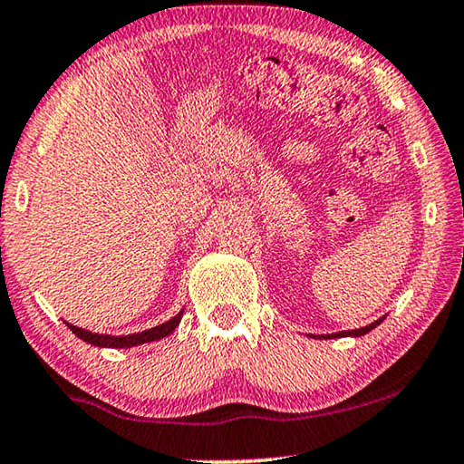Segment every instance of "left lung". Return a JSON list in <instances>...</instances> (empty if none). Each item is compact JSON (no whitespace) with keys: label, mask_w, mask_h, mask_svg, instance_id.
<instances>
[{"label":"left lung","mask_w":464,"mask_h":464,"mask_svg":"<svg viewBox=\"0 0 464 464\" xmlns=\"http://www.w3.org/2000/svg\"><path fill=\"white\" fill-rule=\"evenodd\" d=\"M382 320H384V318H380V320H376V322H372V324H370V326H365V328H357V330H344V333L326 334V336H322V338H338V336H363V334L370 333V330L376 328Z\"/></svg>","instance_id":"left-lung-1"}]
</instances>
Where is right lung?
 <instances>
[{
	"instance_id": "1",
	"label": "right lung",
	"mask_w": 464,
	"mask_h": 464,
	"mask_svg": "<svg viewBox=\"0 0 464 464\" xmlns=\"http://www.w3.org/2000/svg\"><path fill=\"white\" fill-rule=\"evenodd\" d=\"M181 315L183 312H179L175 318L167 320L165 324H159L150 330H144V333H138V334H126V336H111V334H97V333H91V330H84V328H78V326H72L68 324V328L72 330L73 334L78 338H82L84 343H91L94 347H107V349H130V347H136V344H144V343H152V341H159V338H165L173 333L175 328L179 326L181 322Z\"/></svg>"
}]
</instances>
